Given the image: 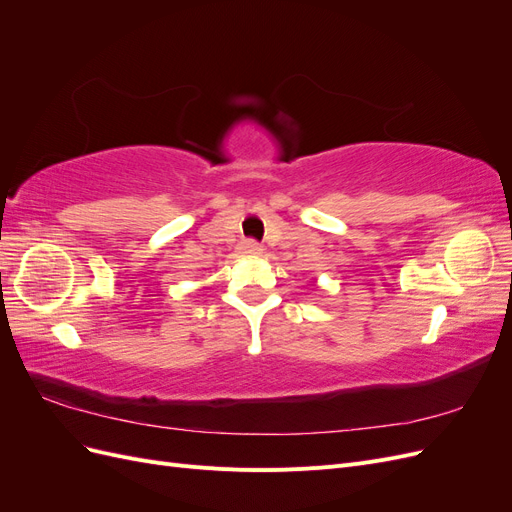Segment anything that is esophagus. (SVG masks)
<instances>
[{
    "instance_id": "34e87169",
    "label": "esophagus",
    "mask_w": 512,
    "mask_h": 512,
    "mask_svg": "<svg viewBox=\"0 0 512 512\" xmlns=\"http://www.w3.org/2000/svg\"><path fill=\"white\" fill-rule=\"evenodd\" d=\"M237 250H239L241 256H258V254H262V247L256 241H243L237 247Z\"/></svg>"
}]
</instances>
